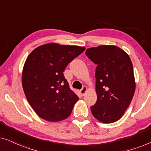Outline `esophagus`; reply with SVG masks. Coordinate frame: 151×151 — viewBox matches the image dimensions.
Returning a JSON list of instances; mask_svg holds the SVG:
<instances>
[{
	"mask_svg": "<svg viewBox=\"0 0 151 151\" xmlns=\"http://www.w3.org/2000/svg\"><path fill=\"white\" fill-rule=\"evenodd\" d=\"M86 90H87V88H86V86H84L83 87L80 89V93L82 94V96H84V95L85 94V93L86 92Z\"/></svg>",
	"mask_w": 151,
	"mask_h": 151,
	"instance_id": "obj_1",
	"label": "esophagus"
}]
</instances>
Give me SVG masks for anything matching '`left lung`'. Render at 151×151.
I'll return each instance as SVG.
<instances>
[{
  "mask_svg": "<svg viewBox=\"0 0 151 151\" xmlns=\"http://www.w3.org/2000/svg\"><path fill=\"white\" fill-rule=\"evenodd\" d=\"M85 54L97 65V102L91 106L94 117L103 123L119 119L129 107L135 90L133 68L129 55L113 45L87 49Z\"/></svg>",
  "mask_w": 151,
  "mask_h": 151,
  "instance_id": "left-lung-1",
  "label": "left lung"
}]
</instances>
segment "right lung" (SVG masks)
Instances as JSON below:
<instances>
[{
  "label": "right lung",
  "mask_w": 151,
  "mask_h": 151,
  "mask_svg": "<svg viewBox=\"0 0 151 151\" xmlns=\"http://www.w3.org/2000/svg\"><path fill=\"white\" fill-rule=\"evenodd\" d=\"M85 47L49 43L35 49L24 63L22 84L27 101L37 115L49 122L71 115L77 95L70 89L63 72Z\"/></svg>",
  "instance_id": "obj_1"
}]
</instances>
